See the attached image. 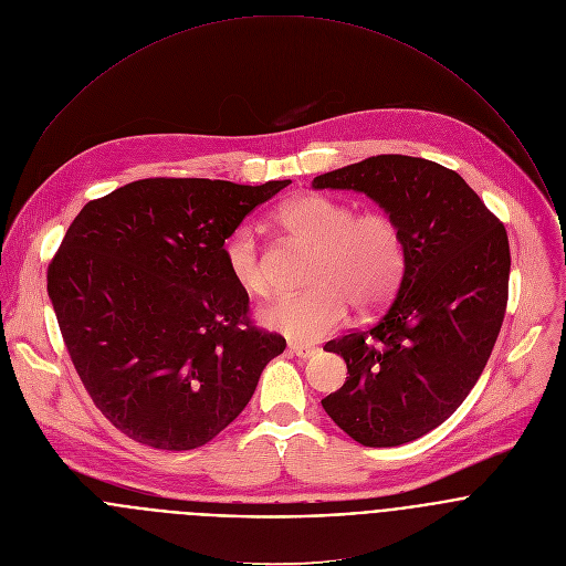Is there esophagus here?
<instances>
[{
  "label": "esophagus",
  "instance_id": "obj_1",
  "mask_svg": "<svg viewBox=\"0 0 566 566\" xmlns=\"http://www.w3.org/2000/svg\"><path fill=\"white\" fill-rule=\"evenodd\" d=\"M294 356H298V358H312L318 349L316 347H312V345H298V343H290V347H287Z\"/></svg>",
  "mask_w": 566,
  "mask_h": 566
}]
</instances>
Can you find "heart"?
I'll list each match as a JSON object with an SVG mask.
<instances>
[{"label": "heart", "mask_w": 566, "mask_h": 566, "mask_svg": "<svg viewBox=\"0 0 566 566\" xmlns=\"http://www.w3.org/2000/svg\"><path fill=\"white\" fill-rule=\"evenodd\" d=\"M276 223L314 250L310 292L283 296L259 312V321L294 343H314L336 332L347 316V301L358 310L382 305L405 270V239L394 217L380 210L354 214V208L325 195L285 201ZM223 263L234 285L250 296L270 290L256 232L241 226L223 241Z\"/></svg>", "instance_id": "heart-1"}]
</instances>
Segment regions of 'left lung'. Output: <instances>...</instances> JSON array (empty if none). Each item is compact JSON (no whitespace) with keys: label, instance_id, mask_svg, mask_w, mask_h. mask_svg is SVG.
<instances>
[{"label":"left lung","instance_id":"8db88e82","mask_svg":"<svg viewBox=\"0 0 566 566\" xmlns=\"http://www.w3.org/2000/svg\"><path fill=\"white\" fill-rule=\"evenodd\" d=\"M312 188L369 197L405 239L402 279L385 314L325 345L349 376L321 405L365 447L411 442L460 407L491 356L511 270L504 226L458 172L418 157H369Z\"/></svg>","mask_w":566,"mask_h":566}]
</instances>
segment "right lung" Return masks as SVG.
<instances>
[{
  "label": "right lung",
  "instance_id": "1",
  "mask_svg": "<svg viewBox=\"0 0 566 566\" xmlns=\"http://www.w3.org/2000/svg\"><path fill=\"white\" fill-rule=\"evenodd\" d=\"M292 181L142 179L91 201L49 265L73 365L128 438L206 444L250 402L285 338L250 325L223 241Z\"/></svg>",
  "mask_w": 566,
  "mask_h": 566
}]
</instances>
